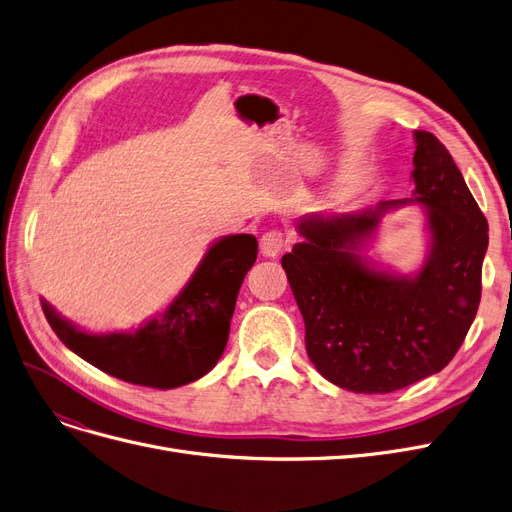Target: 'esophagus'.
<instances>
[{"instance_id":"obj_1","label":"esophagus","mask_w":512,"mask_h":512,"mask_svg":"<svg viewBox=\"0 0 512 512\" xmlns=\"http://www.w3.org/2000/svg\"><path fill=\"white\" fill-rule=\"evenodd\" d=\"M285 248V237L279 229H273V231H267L262 237H260V252L262 256L267 258H275L279 256V252Z\"/></svg>"}]
</instances>
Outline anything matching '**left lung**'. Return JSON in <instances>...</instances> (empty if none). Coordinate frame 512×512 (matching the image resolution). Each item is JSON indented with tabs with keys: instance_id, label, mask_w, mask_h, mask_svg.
I'll return each mask as SVG.
<instances>
[{
	"instance_id": "8db88e82",
	"label": "left lung",
	"mask_w": 512,
	"mask_h": 512,
	"mask_svg": "<svg viewBox=\"0 0 512 512\" xmlns=\"http://www.w3.org/2000/svg\"><path fill=\"white\" fill-rule=\"evenodd\" d=\"M410 199L355 214H309L281 258L317 372L353 393H393L441 372L466 338L481 300L487 220L452 155L416 130ZM420 205L429 250L414 276L376 270L360 248L395 207Z\"/></svg>"
}]
</instances>
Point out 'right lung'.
Masks as SVG:
<instances>
[{
	"label": "right lung",
	"mask_w": 512,
	"mask_h": 512,
	"mask_svg": "<svg viewBox=\"0 0 512 512\" xmlns=\"http://www.w3.org/2000/svg\"><path fill=\"white\" fill-rule=\"evenodd\" d=\"M258 256L254 235H227L210 245L185 288L134 332L90 334L42 300L52 330L67 349L130 384L176 388L206 376L229 340L237 294Z\"/></svg>",
	"instance_id": "obj_1"
}]
</instances>
